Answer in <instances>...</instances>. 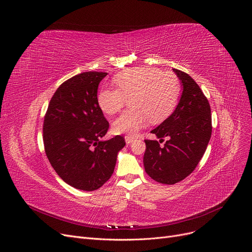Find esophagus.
Returning a JSON list of instances; mask_svg holds the SVG:
<instances>
[{
	"instance_id": "1",
	"label": "esophagus",
	"mask_w": 252,
	"mask_h": 252,
	"mask_svg": "<svg viewBox=\"0 0 252 252\" xmlns=\"http://www.w3.org/2000/svg\"><path fill=\"white\" fill-rule=\"evenodd\" d=\"M125 139H126V143H131V142L135 139V137H133V136H131V135H126V136H125Z\"/></svg>"
}]
</instances>
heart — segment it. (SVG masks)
Segmentation results:
<instances>
[{
  "mask_svg": "<svg viewBox=\"0 0 252 252\" xmlns=\"http://www.w3.org/2000/svg\"><path fill=\"white\" fill-rule=\"evenodd\" d=\"M114 82L119 89H102L97 94V103L106 115H115L132 98L133 110L124 113L113 124L115 132L130 135H135L149 122L156 125L168 118L181 91L173 74L149 65L126 69L115 77Z\"/></svg>",
  "mask_w": 252,
  "mask_h": 252,
  "instance_id": "b5f03b06",
  "label": "heart"
}]
</instances>
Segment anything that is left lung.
<instances>
[{
  "mask_svg": "<svg viewBox=\"0 0 252 252\" xmlns=\"http://www.w3.org/2000/svg\"><path fill=\"white\" fill-rule=\"evenodd\" d=\"M184 91L174 112L151 132L159 142L168 140L163 147L158 140L145 139L143 165L154 181L174 185L184 181L197 166L211 136L209 102L194 80L183 70L173 68Z\"/></svg>",
  "mask_w": 252,
  "mask_h": 252,
  "instance_id": "left-lung-1",
  "label": "left lung"
}]
</instances>
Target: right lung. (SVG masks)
Instances as JSON below:
<instances>
[{"mask_svg":"<svg viewBox=\"0 0 252 252\" xmlns=\"http://www.w3.org/2000/svg\"><path fill=\"white\" fill-rule=\"evenodd\" d=\"M107 75L85 71L63 82L52 96L44 119L43 139L53 168L64 183L93 191L114 173L124 136L100 140L110 124L97 103V87Z\"/></svg>","mask_w":252,"mask_h":252,"instance_id":"obj_1","label":"right lung"}]
</instances>
